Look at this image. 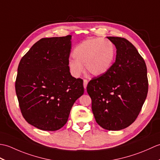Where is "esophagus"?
<instances>
[{
	"label": "esophagus",
	"instance_id": "esophagus-1",
	"mask_svg": "<svg viewBox=\"0 0 160 160\" xmlns=\"http://www.w3.org/2000/svg\"><path fill=\"white\" fill-rule=\"evenodd\" d=\"M87 84H88V81L87 80H84V82H83V86L84 89H87Z\"/></svg>",
	"mask_w": 160,
	"mask_h": 160
}]
</instances>
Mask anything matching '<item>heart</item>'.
<instances>
[{"mask_svg":"<svg viewBox=\"0 0 160 160\" xmlns=\"http://www.w3.org/2000/svg\"><path fill=\"white\" fill-rule=\"evenodd\" d=\"M115 50L113 44L107 39L84 40L73 51L74 59H70L68 67L71 74L78 78L83 72V65L88 73L100 76L107 73L113 65Z\"/></svg>","mask_w":160,"mask_h":160,"instance_id":"heart-1","label":"heart"}]
</instances>
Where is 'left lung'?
I'll list each match as a JSON object with an SVG mask.
<instances>
[{
    "label": "left lung",
    "mask_w": 160,
    "mask_h": 160,
    "mask_svg": "<svg viewBox=\"0 0 160 160\" xmlns=\"http://www.w3.org/2000/svg\"><path fill=\"white\" fill-rule=\"evenodd\" d=\"M116 48V58L107 73L93 78L87 87L97 123L108 131H120L136 120L148 93L147 69L130 42L107 37Z\"/></svg>",
    "instance_id": "1"
}]
</instances>
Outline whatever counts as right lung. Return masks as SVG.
<instances>
[{
  "mask_svg": "<svg viewBox=\"0 0 160 160\" xmlns=\"http://www.w3.org/2000/svg\"><path fill=\"white\" fill-rule=\"evenodd\" d=\"M71 40V35L40 39L20 61L15 88L20 111L40 130L62 128L84 93L83 80L72 77L68 67Z\"/></svg>",
  "mask_w": 160,
  "mask_h": 160,
  "instance_id": "right-lung-1",
  "label": "right lung"
}]
</instances>
